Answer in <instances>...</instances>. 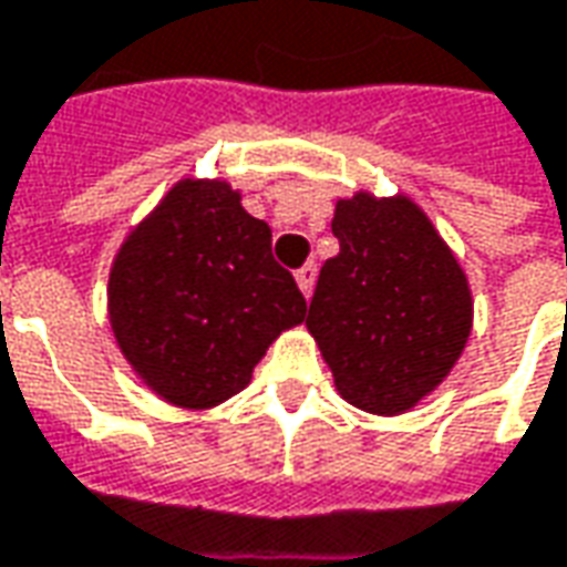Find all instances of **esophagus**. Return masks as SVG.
I'll list each match as a JSON object with an SVG mask.
<instances>
[{
    "label": "esophagus",
    "mask_w": 567,
    "mask_h": 567,
    "mask_svg": "<svg viewBox=\"0 0 567 567\" xmlns=\"http://www.w3.org/2000/svg\"><path fill=\"white\" fill-rule=\"evenodd\" d=\"M297 279V288L303 291V297L312 295V285H316V267L312 264H307V267H300V270L295 272Z\"/></svg>",
    "instance_id": "1"
}]
</instances>
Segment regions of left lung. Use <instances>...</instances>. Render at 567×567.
Instances as JSON below:
<instances>
[{
    "label": "left lung",
    "mask_w": 567,
    "mask_h": 567,
    "mask_svg": "<svg viewBox=\"0 0 567 567\" xmlns=\"http://www.w3.org/2000/svg\"><path fill=\"white\" fill-rule=\"evenodd\" d=\"M310 300L312 340L338 393L368 414L395 417L449 378L473 331V291L449 243L408 196L368 189L338 199Z\"/></svg>",
    "instance_id": "8db88e82"
}]
</instances>
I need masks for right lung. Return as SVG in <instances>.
I'll list each match as a JSON object with an SVG mask.
<instances>
[{
    "mask_svg": "<svg viewBox=\"0 0 567 567\" xmlns=\"http://www.w3.org/2000/svg\"><path fill=\"white\" fill-rule=\"evenodd\" d=\"M106 312L125 362L162 402L208 411L243 393L282 331L307 319L272 233L217 177H184L118 245Z\"/></svg>",
    "mask_w": 567,
    "mask_h": 567,
    "instance_id": "obj_1",
    "label": "right lung"
}]
</instances>
